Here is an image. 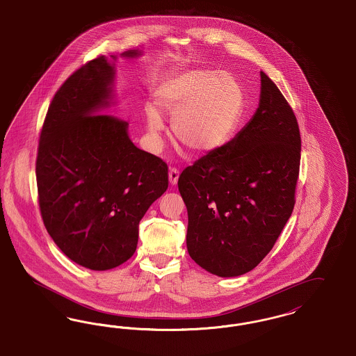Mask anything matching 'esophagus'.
Instances as JSON below:
<instances>
[{
    "instance_id": "1",
    "label": "esophagus",
    "mask_w": 356,
    "mask_h": 356,
    "mask_svg": "<svg viewBox=\"0 0 356 356\" xmlns=\"http://www.w3.org/2000/svg\"><path fill=\"white\" fill-rule=\"evenodd\" d=\"M178 178H179V171H178V169L170 168V170H169V182H170V185H177Z\"/></svg>"
}]
</instances>
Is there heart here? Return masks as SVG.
<instances>
[{"instance_id":"1","label":"heart","mask_w":356,"mask_h":356,"mask_svg":"<svg viewBox=\"0 0 356 356\" xmlns=\"http://www.w3.org/2000/svg\"><path fill=\"white\" fill-rule=\"evenodd\" d=\"M155 106L172 118L175 139L188 152H216L232 138L245 108V92L236 78L217 70H186L155 90ZM147 131L155 145L165 130L161 113L146 110Z\"/></svg>"}]
</instances>
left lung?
Instances as JSON below:
<instances>
[{"label": "left lung", "mask_w": 356, "mask_h": 356, "mask_svg": "<svg viewBox=\"0 0 356 356\" xmlns=\"http://www.w3.org/2000/svg\"><path fill=\"white\" fill-rule=\"evenodd\" d=\"M299 165L294 111L261 72L259 105L248 124L179 175L191 259L222 278L262 262L294 210Z\"/></svg>", "instance_id": "obj_1"}]
</instances>
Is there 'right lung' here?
<instances>
[{
    "instance_id": "right-lung-1",
    "label": "right lung",
    "mask_w": 356,
    "mask_h": 356,
    "mask_svg": "<svg viewBox=\"0 0 356 356\" xmlns=\"http://www.w3.org/2000/svg\"><path fill=\"white\" fill-rule=\"evenodd\" d=\"M115 61L99 56L63 82L47 110L35 162L49 235L69 259L95 271L133 257L140 219L169 186L168 165L131 142L126 121L104 114L114 105Z\"/></svg>"
}]
</instances>
